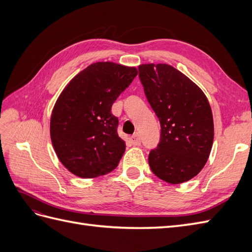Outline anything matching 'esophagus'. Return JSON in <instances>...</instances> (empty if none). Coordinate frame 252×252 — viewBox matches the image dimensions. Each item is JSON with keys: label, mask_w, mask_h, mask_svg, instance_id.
Here are the masks:
<instances>
[{"label": "esophagus", "mask_w": 252, "mask_h": 252, "mask_svg": "<svg viewBox=\"0 0 252 252\" xmlns=\"http://www.w3.org/2000/svg\"><path fill=\"white\" fill-rule=\"evenodd\" d=\"M129 141H130V143L133 145V146H139V145L141 144V141H140V136L138 133H135L131 136H129Z\"/></svg>", "instance_id": "obj_1"}]
</instances>
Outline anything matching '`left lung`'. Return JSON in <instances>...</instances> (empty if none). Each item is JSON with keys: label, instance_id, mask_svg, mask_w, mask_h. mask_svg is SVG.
<instances>
[{"label": "left lung", "instance_id": "1", "mask_svg": "<svg viewBox=\"0 0 252 252\" xmlns=\"http://www.w3.org/2000/svg\"><path fill=\"white\" fill-rule=\"evenodd\" d=\"M139 77L161 124V139L148 157L158 178L170 183L191 180L209 158L215 128L202 89L168 64H142Z\"/></svg>", "mask_w": 252, "mask_h": 252}]
</instances>
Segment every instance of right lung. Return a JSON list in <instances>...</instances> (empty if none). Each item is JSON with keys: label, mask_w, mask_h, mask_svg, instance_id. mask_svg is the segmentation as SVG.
Segmentation results:
<instances>
[{"label": "right lung", "mask_w": 252, "mask_h": 252, "mask_svg": "<svg viewBox=\"0 0 252 252\" xmlns=\"http://www.w3.org/2000/svg\"><path fill=\"white\" fill-rule=\"evenodd\" d=\"M136 74L135 67L96 62L75 75L58 97L50 119L52 146L77 177L96 178L118 166L126 145L111 106Z\"/></svg>", "instance_id": "1"}]
</instances>
